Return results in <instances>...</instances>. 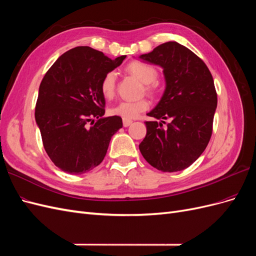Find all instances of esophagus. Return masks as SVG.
<instances>
[{
    "mask_svg": "<svg viewBox=\"0 0 256 256\" xmlns=\"http://www.w3.org/2000/svg\"><path fill=\"white\" fill-rule=\"evenodd\" d=\"M131 124H132V120H131L122 118V125H124V127H128V126L131 125Z\"/></svg>",
    "mask_w": 256,
    "mask_h": 256,
    "instance_id": "obj_1",
    "label": "esophagus"
}]
</instances>
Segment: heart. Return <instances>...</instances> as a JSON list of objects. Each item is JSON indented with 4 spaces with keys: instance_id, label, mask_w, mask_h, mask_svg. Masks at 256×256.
<instances>
[{
    "instance_id": "1",
    "label": "heart",
    "mask_w": 256,
    "mask_h": 256,
    "mask_svg": "<svg viewBox=\"0 0 256 256\" xmlns=\"http://www.w3.org/2000/svg\"><path fill=\"white\" fill-rule=\"evenodd\" d=\"M127 72L146 84L145 90L147 92H154V86L150 84L156 81L158 76L157 69L152 65L145 63L142 60L131 62L127 66ZM100 90L104 98L110 99L115 95L116 90V74L115 72H109L104 74V76L100 83ZM150 104L146 99L138 100H122L118 104L111 108V114L120 116V118L126 120L136 118V116L148 109Z\"/></svg>"
}]
</instances>
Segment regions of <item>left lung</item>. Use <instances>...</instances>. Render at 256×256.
<instances>
[{
    "label": "left lung",
    "instance_id": "left-lung-1",
    "mask_svg": "<svg viewBox=\"0 0 256 256\" xmlns=\"http://www.w3.org/2000/svg\"><path fill=\"white\" fill-rule=\"evenodd\" d=\"M140 58L164 68L166 90L145 122L146 136L138 145L144 159L162 172L190 166L205 150L212 134L216 92L208 67L196 54L168 42ZM166 119L171 122L162 128Z\"/></svg>",
    "mask_w": 256,
    "mask_h": 256
}]
</instances>
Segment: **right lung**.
Instances as JSON below:
<instances>
[{"label":"right lung","mask_w":256,"mask_h":256,"mask_svg":"<svg viewBox=\"0 0 256 256\" xmlns=\"http://www.w3.org/2000/svg\"><path fill=\"white\" fill-rule=\"evenodd\" d=\"M125 58L111 60L81 46L62 54L46 72L35 120L46 152L62 171L78 175L95 168L102 162L111 138L122 127L120 116L104 118L106 100L100 83ZM92 118L98 120L95 124Z\"/></svg>","instance_id":"1"}]
</instances>
